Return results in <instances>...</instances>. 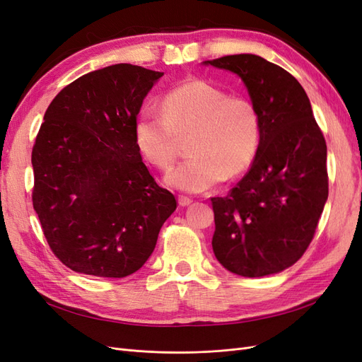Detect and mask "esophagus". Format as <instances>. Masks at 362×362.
Wrapping results in <instances>:
<instances>
[{
  "label": "esophagus",
  "mask_w": 362,
  "mask_h": 362,
  "mask_svg": "<svg viewBox=\"0 0 362 362\" xmlns=\"http://www.w3.org/2000/svg\"><path fill=\"white\" fill-rule=\"evenodd\" d=\"M192 202H193V199L187 198V196H180V198H178V204L181 206H189Z\"/></svg>",
  "instance_id": "esophagus-1"
}]
</instances>
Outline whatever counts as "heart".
I'll return each instance as SVG.
<instances>
[{
  "label": "heart",
  "instance_id": "heart-1",
  "mask_svg": "<svg viewBox=\"0 0 362 362\" xmlns=\"http://www.w3.org/2000/svg\"><path fill=\"white\" fill-rule=\"evenodd\" d=\"M137 151L152 166L169 169L177 158L178 137L187 136L190 157L168 173L170 187L201 193L228 173L245 172L261 141V119L247 98L228 96L204 80H187L161 98V113L144 108L134 122Z\"/></svg>",
  "mask_w": 362,
  "mask_h": 362
}]
</instances>
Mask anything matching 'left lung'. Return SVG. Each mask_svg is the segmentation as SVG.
<instances>
[{"label": "left lung", "instance_id": "1", "mask_svg": "<svg viewBox=\"0 0 362 362\" xmlns=\"http://www.w3.org/2000/svg\"><path fill=\"white\" fill-rule=\"evenodd\" d=\"M204 64L237 74L261 119L254 163L225 198H211L217 261L259 278L293 266L310 246L327 199L326 141L300 83L255 54Z\"/></svg>", "mask_w": 362, "mask_h": 362}]
</instances>
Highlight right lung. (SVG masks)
Here are the masks:
<instances>
[{"label":"right lung","mask_w":362,"mask_h":362,"mask_svg":"<svg viewBox=\"0 0 362 362\" xmlns=\"http://www.w3.org/2000/svg\"><path fill=\"white\" fill-rule=\"evenodd\" d=\"M163 72L119 63L86 74L47 108L31 152L33 206L74 272L125 278L145 264L175 196L152 178L134 122Z\"/></svg>","instance_id":"obj_1"}]
</instances>
